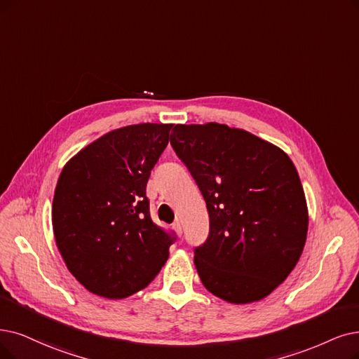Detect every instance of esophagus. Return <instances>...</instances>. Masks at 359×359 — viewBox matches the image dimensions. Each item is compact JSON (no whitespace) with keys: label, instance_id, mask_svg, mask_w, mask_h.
Returning <instances> with one entry per match:
<instances>
[{"label":"esophagus","instance_id":"34e87169","mask_svg":"<svg viewBox=\"0 0 359 359\" xmlns=\"http://www.w3.org/2000/svg\"><path fill=\"white\" fill-rule=\"evenodd\" d=\"M172 228L175 229L177 236H178V237H181V234H182V226H181V224H180V222H175L174 225H172Z\"/></svg>","mask_w":359,"mask_h":359}]
</instances>
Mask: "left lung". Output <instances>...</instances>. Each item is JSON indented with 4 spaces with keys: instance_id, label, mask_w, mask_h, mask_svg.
Here are the masks:
<instances>
[{
    "instance_id": "8db88e82",
    "label": "left lung",
    "mask_w": 359,
    "mask_h": 359,
    "mask_svg": "<svg viewBox=\"0 0 359 359\" xmlns=\"http://www.w3.org/2000/svg\"><path fill=\"white\" fill-rule=\"evenodd\" d=\"M170 144L209 212V237L194 250L203 285L236 305L266 297L296 266L308 234L306 198L292 159L217 122L177 125Z\"/></svg>"
}]
</instances>
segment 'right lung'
Here are the masks:
<instances>
[{"mask_svg":"<svg viewBox=\"0 0 359 359\" xmlns=\"http://www.w3.org/2000/svg\"><path fill=\"white\" fill-rule=\"evenodd\" d=\"M172 126L110 131L72 157L57 181L55 245L72 276L97 296H131L168 261L174 237L151 221L146 185Z\"/></svg>","mask_w":359,"mask_h":359,"instance_id":"obj_1","label":"right lung"}]
</instances>
